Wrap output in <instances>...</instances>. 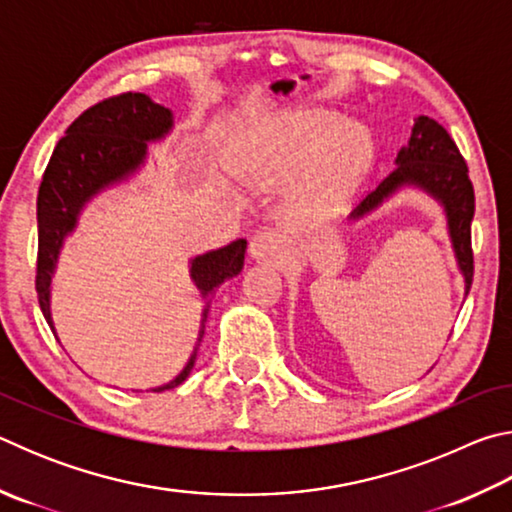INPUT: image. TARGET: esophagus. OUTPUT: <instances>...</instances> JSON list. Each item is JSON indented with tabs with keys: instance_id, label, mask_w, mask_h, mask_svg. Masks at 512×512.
I'll list each match as a JSON object with an SVG mask.
<instances>
[{
	"instance_id": "34e87169",
	"label": "esophagus",
	"mask_w": 512,
	"mask_h": 512,
	"mask_svg": "<svg viewBox=\"0 0 512 512\" xmlns=\"http://www.w3.org/2000/svg\"><path fill=\"white\" fill-rule=\"evenodd\" d=\"M248 253L257 262H268V264H282L287 259L289 250H287V239L282 237L280 230L275 228H264L262 232L250 239Z\"/></svg>"
}]
</instances>
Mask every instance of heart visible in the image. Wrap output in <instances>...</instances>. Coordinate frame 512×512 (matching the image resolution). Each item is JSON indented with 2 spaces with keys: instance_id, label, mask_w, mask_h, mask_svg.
<instances>
[{
  "instance_id": "obj_1",
  "label": "heart",
  "mask_w": 512,
  "mask_h": 512,
  "mask_svg": "<svg viewBox=\"0 0 512 512\" xmlns=\"http://www.w3.org/2000/svg\"><path fill=\"white\" fill-rule=\"evenodd\" d=\"M336 112H296L271 119L253 153L241 164L248 183L280 187L298 180L291 207L314 214L341 203L370 160V137L359 126H343Z\"/></svg>"
}]
</instances>
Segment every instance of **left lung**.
<instances>
[{"mask_svg": "<svg viewBox=\"0 0 512 512\" xmlns=\"http://www.w3.org/2000/svg\"><path fill=\"white\" fill-rule=\"evenodd\" d=\"M397 167L381 180L375 192L359 203L350 219L368 214L384 203L395 189L404 185L422 187L424 192L436 196L447 212L449 237L456 250L458 266L465 277V293H470L474 277L472 253V216H474V187L467 176V164L443 126L431 117H415L411 140L397 153Z\"/></svg>", "mask_w": 512, "mask_h": 512, "instance_id": "left-lung-1", "label": "left lung"}]
</instances>
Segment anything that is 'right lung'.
<instances>
[{"instance_id": "1", "label": "right lung", "mask_w": 512, "mask_h": 512, "mask_svg": "<svg viewBox=\"0 0 512 512\" xmlns=\"http://www.w3.org/2000/svg\"><path fill=\"white\" fill-rule=\"evenodd\" d=\"M171 124L169 108L151 101L142 92H124L85 110L72 121L65 137L58 140L38 189L36 291L42 316L47 318L51 329H54L49 314L51 273L56 268L63 239L74 230L81 207L101 189L119 183L140 167L146 155V142L167 135ZM244 255L246 239H237L228 246L192 259V280L201 289L203 298H207L203 307L201 339L212 302L210 293L223 280L241 271ZM196 350L185 370L171 384L155 388V391L183 384L194 368Z\"/></svg>"}]
</instances>
